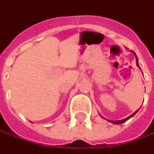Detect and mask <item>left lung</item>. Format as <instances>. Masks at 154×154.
Instances as JSON below:
<instances>
[{
  "mask_svg": "<svg viewBox=\"0 0 154 154\" xmlns=\"http://www.w3.org/2000/svg\"><path fill=\"white\" fill-rule=\"evenodd\" d=\"M132 52H133V51H132ZM133 53H134V52H133ZM134 55H135V58H136V64H137V66H138V67L140 68V66H139V62H138V58H137V56H136V54H135V53H134ZM137 112H138V110H137V111H136L135 112H133V113H132L131 115H130L129 117H127V118H125V119H123V120H120V121H110V120H108V121H109V122H112V123H114V124H122V123L125 122L126 121H128V120H129L130 118H131V117H132V116H133L134 114H135V113H136Z\"/></svg>",
  "mask_w": 154,
  "mask_h": 154,
  "instance_id": "left-lung-1",
  "label": "left lung"
}]
</instances>
